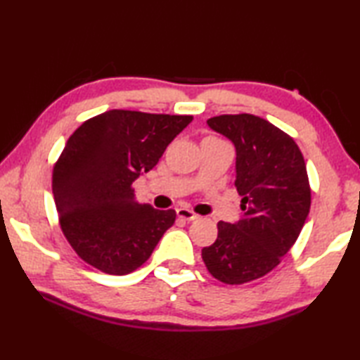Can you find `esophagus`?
Here are the masks:
<instances>
[{"label": "esophagus", "instance_id": "esophagus-1", "mask_svg": "<svg viewBox=\"0 0 360 360\" xmlns=\"http://www.w3.org/2000/svg\"><path fill=\"white\" fill-rule=\"evenodd\" d=\"M176 212H178V217L184 219V221H187V222L198 219V214H195V212L192 210H188V208H178V210H176Z\"/></svg>", "mask_w": 360, "mask_h": 360}]
</instances>
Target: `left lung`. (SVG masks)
I'll return each mask as SVG.
<instances>
[{
  "label": "left lung",
  "instance_id": "1",
  "mask_svg": "<svg viewBox=\"0 0 360 360\" xmlns=\"http://www.w3.org/2000/svg\"><path fill=\"white\" fill-rule=\"evenodd\" d=\"M206 124L235 146V186L245 216L219 222L217 238L202 257L219 281H254L270 273L300 235L311 206L307 165L294 139L257 115L224 114Z\"/></svg>",
  "mask_w": 360,
  "mask_h": 360
}]
</instances>
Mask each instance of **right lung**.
<instances>
[{"label": "right lung", "instance_id": "right-lung-1", "mask_svg": "<svg viewBox=\"0 0 360 360\" xmlns=\"http://www.w3.org/2000/svg\"><path fill=\"white\" fill-rule=\"evenodd\" d=\"M192 119L111 109L70 136L53 167L52 191L66 240L84 262L108 275H129L150 257L176 211L139 203L133 182Z\"/></svg>", "mask_w": 360, "mask_h": 360}]
</instances>
